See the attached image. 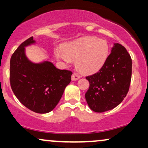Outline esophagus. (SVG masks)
Here are the masks:
<instances>
[{"mask_svg":"<svg viewBox=\"0 0 148 148\" xmlns=\"http://www.w3.org/2000/svg\"><path fill=\"white\" fill-rule=\"evenodd\" d=\"M80 78H81V76H80L78 74H76V73H74L72 76V81H77V80H79Z\"/></svg>","mask_w":148,"mask_h":148,"instance_id":"34e87169","label":"esophagus"}]
</instances>
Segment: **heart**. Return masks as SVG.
Wrapping results in <instances>:
<instances>
[{"instance_id": "1", "label": "heart", "mask_w": 148, "mask_h": 148, "mask_svg": "<svg viewBox=\"0 0 148 148\" xmlns=\"http://www.w3.org/2000/svg\"><path fill=\"white\" fill-rule=\"evenodd\" d=\"M109 55V46L104 40L96 37H84L68 42L62 47V51L56 50L58 60L64 62L75 60L80 72L90 74L100 70Z\"/></svg>"}]
</instances>
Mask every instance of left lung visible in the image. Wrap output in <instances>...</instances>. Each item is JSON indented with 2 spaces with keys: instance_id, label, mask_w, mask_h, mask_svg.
<instances>
[{
  "instance_id": "8db88e82",
  "label": "left lung",
  "mask_w": 148,
  "mask_h": 148,
  "mask_svg": "<svg viewBox=\"0 0 148 148\" xmlns=\"http://www.w3.org/2000/svg\"><path fill=\"white\" fill-rule=\"evenodd\" d=\"M132 67V58L127 49L115 43L102 68L96 74L86 76L90 87L85 97L91 110L102 113L123 101L130 88Z\"/></svg>"
}]
</instances>
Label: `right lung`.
Segmentation results:
<instances>
[{"label":"right lung","mask_w":148,"mask_h":148,"mask_svg":"<svg viewBox=\"0 0 148 148\" xmlns=\"http://www.w3.org/2000/svg\"><path fill=\"white\" fill-rule=\"evenodd\" d=\"M36 43L33 37L23 42L10 59L12 90L23 106L37 113L51 111L71 81L72 72L56 68L51 62L35 63L25 55V47Z\"/></svg>","instance_id":"1"}]
</instances>
